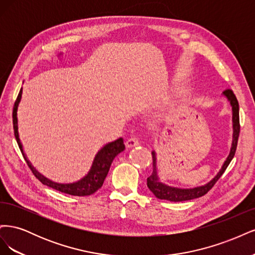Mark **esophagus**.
<instances>
[{"mask_svg": "<svg viewBox=\"0 0 255 255\" xmlns=\"http://www.w3.org/2000/svg\"><path fill=\"white\" fill-rule=\"evenodd\" d=\"M138 144H139V140H138V138H136V137H130L126 141V146L128 149L133 148V146H136Z\"/></svg>", "mask_w": 255, "mask_h": 255, "instance_id": "34e87169", "label": "esophagus"}]
</instances>
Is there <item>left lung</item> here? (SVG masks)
Wrapping results in <instances>:
<instances>
[{"instance_id":"obj_1","label":"left lung","mask_w":255,"mask_h":255,"mask_svg":"<svg viewBox=\"0 0 255 255\" xmlns=\"http://www.w3.org/2000/svg\"><path fill=\"white\" fill-rule=\"evenodd\" d=\"M223 96H225L228 101L230 102V105L232 106V121H233V140H232V146H231V151L229 156L223 163L219 172L217 173L212 181L208 182L202 186H198L194 188H177L168 186V185L161 183L159 181V177L157 174V167H156V153L155 151H152V158H153V172L152 174L146 179V185H148L149 189L153 192L154 196L160 200H168V201L172 202H181V201H187V200H192L196 198H200L207 194V191L210 190L215 183L217 182L220 176L226 171L231 160L233 159L236 148H237V141L239 137V130H241V126H239V105L238 101L234 95V92L231 89H227L223 91Z\"/></svg>"}]
</instances>
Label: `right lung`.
<instances>
[{"label":"right lung","instance_id":"1","mask_svg":"<svg viewBox=\"0 0 255 255\" xmlns=\"http://www.w3.org/2000/svg\"><path fill=\"white\" fill-rule=\"evenodd\" d=\"M21 97H22V88L13 105V111H12L13 132H14V137H16V140L18 142L22 155L24 157L26 164L28 165L30 170H32V172L34 173V175L37 177V179L39 180L43 185H47V186L53 189H56L60 192H64V194H68L71 196H79V197L89 196L94 194V192H96L99 188H101L104 183L105 177L107 173H109V170L114 158L117 156L120 152L125 151L126 149V145L123 143L122 138H118L117 140L106 143L101 150L98 151V153L96 154V156L94 158V161H92L90 170L80 181L74 182V183H69V184H60V183L52 182L51 180L47 179V177L43 176L41 173H39L36 170V169L32 166V164H30V161L27 159L24 151H23V146L19 138L18 118H17V111H18L19 103L21 101Z\"/></svg>","mask_w":255,"mask_h":255}]
</instances>
